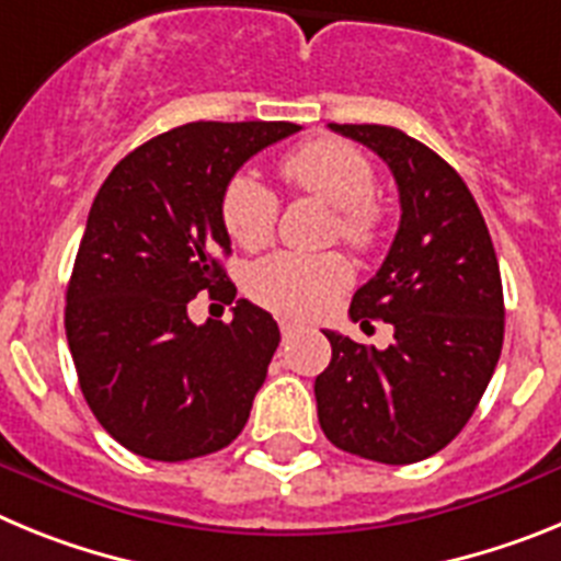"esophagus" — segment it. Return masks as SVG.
I'll return each mask as SVG.
<instances>
[{
  "label": "esophagus",
  "instance_id": "esophagus-1",
  "mask_svg": "<svg viewBox=\"0 0 561 561\" xmlns=\"http://www.w3.org/2000/svg\"><path fill=\"white\" fill-rule=\"evenodd\" d=\"M297 329H300V325H297V323H289V320H280V334H284V336H291Z\"/></svg>",
  "mask_w": 561,
  "mask_h": 561
}]
</instances>
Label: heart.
Returning a JSON list of instances; mask_svg holds the SVG:
<instances>
[{
    "label": "heart",
    "mask_w": 561,
    "mask_h": 561,
    "mask_svg": "<svg viewBox=\"0 0 561 561\" xmlns=\"http://www.w3.org/2000/svg\"><path fill=\"white\" fill-rule=\"evenodd\" d=\"M295 191L320 196L334 205V232L354 250H368L379 241L381 210L374 202L376 173L356 146L334 137H320L284 153L277 165ZM277 196L252 173H238L221 193V221L238 247L257 250L272 238L277 221ZM348 264L334 252L300 255L277 252L252 266L247 289L252 300L286 317H314L345 289Z\"/></svg>",
    "instance_id": "obj_1"
}]
</instances>
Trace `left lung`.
Instances as JSON below:
<instances>
[{"label": "left lung", "mask_w": 561, "mask_h": 561, "mask_svg": "<svg viewBox=\"0 0 561 561\" xmlns=\"http://www.w3.org/2000/svg\"><path fill=\"white\" fill-rule=\"evenodd\" d=\"M368 146L399 185L401 221L385 264L351 300V320H385L393 345L325 331L317 419L334 447L376 463H415L472 419L503 351V284L480 207L449 162L390 126H336Z\"/></svg>", "instance_id": "1"}]
</instances>
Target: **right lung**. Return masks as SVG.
<instances>
[{
    "label": "right lung",
    "instance_id": "add662e5",
    "mask_svg": "<svg viewBox=\"0 0 561 561\" xmlns=\"http://www.w3.org/2000/svg\"><path fill=\"white\" fill-rule=\"evenodd\" d=\"M295 123H187L123 157L98 191L67 286V342L89 410L151 460L202 458L238 438L280 331L238 300L232 323H191L199 291L232 300L221 193Z\"/></svg>",
    "mask_w": 561,
    "mask_h": 561
}]
</instances>
